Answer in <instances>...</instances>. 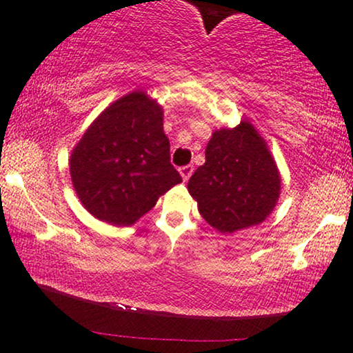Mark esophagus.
<instances>
[{
    "instance_id": "obj_1",
    "label": "esophagus",
    "mask_w": 353,
    "mask_h": 353,
    "mask_svg": "<svg viewBox=\"0 0 353 353\" xmlns=\"http://www.w3.org/2000/svg\"><path fill=\"white\" fill-rule=\"evenodd\" d=\"M192 172H194V167H192V165H185V167L180 168V173H181L183 180H185V181L190 180V176L192 175Z\"/></svg>"
}]
</instances>
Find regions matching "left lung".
<instances>
[{
    "mask_svg": "<svg viewBox=\"0 0 353 353\" xmlns=\"http://www.w3.org/2000/svg\"><path fill=\"white\" fill-rule=\"evenodd\" d=\"M279 190L276 163L249 122L212 134L205 163L188 181L199 214L220 233L262 223L276 205Z\"/></svg>",
    "mask_w": 353,
    "mask_h": 353,
    "instance_id": "obj_1",
    "label": "left lung"
}]
</instances>
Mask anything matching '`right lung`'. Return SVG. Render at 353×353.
Listing matches in <instances>:
<instances>
[{
    "label": "right lung",
    "instance_id": "right-lung-1",
    "mask_svg": "<svg viewBox=\"0 0 353 353\" xmlns=\"http://www.w3.org/2000/svg\"><path fill=\"white\" fill-rule=\"evenodd\" d=\"M162 109L134 91L109 105L70 156V176L81 204L110 225H133L181 175L170 163Z\"/></svg>",
    "mask_w": 353,
    "mask_h": 353
}]
</instances>
